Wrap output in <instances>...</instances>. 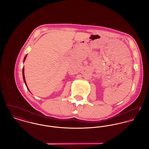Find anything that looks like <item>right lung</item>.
Wrapping results in <instances>:
<instances>
[{
    "label": "right lung",
    "mask_w": 149,
    "mask_h": 149,
    "mask_svg": "<svg viewBox=\"0 0 149 149\" xmlns=\"http://www.w3.org/2000/svg\"><path fill=\"white\" fill-rule=\"evenodd\" d=\"M27 55L25 56L24 57V60H23V62H24V61H25V60H26V57H27ZM24 67L23 68V70H22V74H23V80H24V83H25V85L26 86V87H27V88L28 89V90L29 91V88H28V86H27V84H26V80H25V77H24Z\"/></svg>",
    "instance_id": "right-lung-1"
}]
</instances>
